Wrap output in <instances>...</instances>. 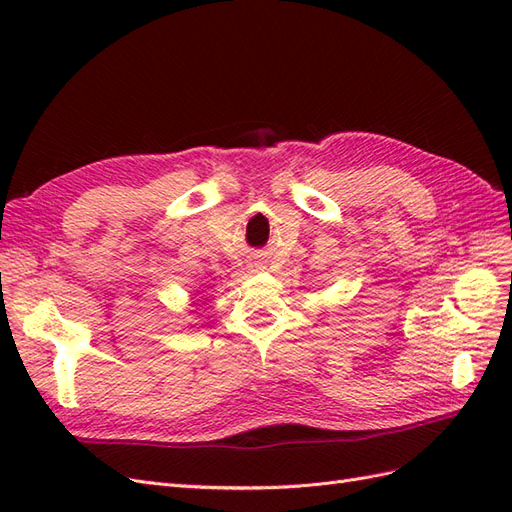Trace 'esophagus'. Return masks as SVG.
Listing matches in <instances>:
<instances>
[{
	"instance_id": "obj_1",
	"label": "esophagus",
	"mask_w": 512,
	"mask_h": 512,
	"mask_svg": "<svg viewBox=\"0 0 512 512\" xmlns=\"http://www.w3.org/2000/svg\"><path fill=\"white\" fill-rule=\"evenodd\" d=\"M252 267H254V271H258V269H260V265H256V262H254V265H252Z\"/></svg>"
}]
</instances>
